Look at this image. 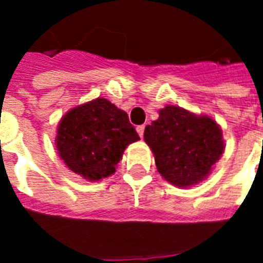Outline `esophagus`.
I'll use <instances>...</instances> for the list:
<instances>
[{
    "instance_id": "esophagus-1",
    "label": "esophagus",
    "mask_w": 263,
    "mask_h": 263,
    "mask_svg": "<svg viewBox=\"0 0 263 263\" xmlns=\"http://www.w3.org/2000/svg\"><path fill=\"white\" fill-rule=\"evenodd\" d=\"M136 131H138V134H139V136L142 138L144 134V125H139V127H136Z\"/></svg>"
}]
</instances>
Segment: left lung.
<instances>
[{
    "mask_svg": "<svg viewBox=\"0 0 263 263\" xmlns=\"http://www.w3.org/2000/svg\"><path fill=\"white\" fill-rule=\"evenodd\" d=\"M143 136L158 172L177 187L206 179L225 148L222 131L214 120L172 105L161 109L160 117L144 128Z\"/></svg>",
    "mask_w": 263,
    "mask_h": 263,
    "instance_id": "1",
    "label": "left lung"
}]
</instances>
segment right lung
Here are the masks:
<instances>
[{"label":"right lung","instance_id":"1","mask_svg":"<svg viewBox=\"0 0 263 263\" xmlns=\"http://www.w3.org/2000/svg\"><path fill=\"white\" fill-rule=\"evenodd\" d=\"M139 135L128 115L105 98H97L65 113L57 128L55 146L68 168L90 181L116 172L129 143Z\"/></svg>","mask_w":263,"mask_h":263}]
</instances>
